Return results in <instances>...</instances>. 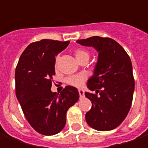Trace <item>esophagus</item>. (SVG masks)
Returning a JSON list of instances; mask_svg holds the SVG:
<instances>
[{
  "label": "esophagus",
  "mask_w": 148,
  "mask_h": 148,
  "mask_svg": "<svg viewBox=\"0 0 148 148\" xmlns=\"http://www.w3.org/2000/svg\"><path fill=\"white\" fill-rule=\"evenodd\" d=\"M78 93H79L80 97H82L85 95V92H84L83 90H78Z\"/></svg>",
  "instance_id": "1"
}]
</instances>
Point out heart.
<instances>
[{"label": "heart", "instance_id": "heart-1", "mask_svg": "<svg viewBox=\"0 0 148 148\" xmlns=\"http://www.w3.org/2000/svg\"><path fill=\"white\" fill-rule=\"evenodd\" d=\"M74 55H75V57L78 62H80L81 60L85 59V58L89 59V58H90V52L84 48H77L74 51ZM59 59H60V57L57 56L56 59H55V67L58 66ZM86 75H85V74H75V75H71L70 77H68L66 79V82L68 85H70L71 86L82 87L85 83V82L86 81Z\"/></svg>", "mask_w": 148, "mask_h": 148}]
</instances>
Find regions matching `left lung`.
Instances as JSON below:
<instances>
[{"instance_id":"8db88e82","label":"left lung","mask_w":148,"mask_h":148,"mask_svg":"<svg viewBox=\"0 0 148 148\" xmlns=\"http://www.w3.org/2000/svg\"><path fill=\"white\" fill-rule=\"evenodd\" d=\"M77 42L98 51L94 74L87 83L94 93H85L92 102L86 114L87 124L96 130H112L124 121L132 106L135 82L130 57L111 38L93 36Z\"/></svg>"}]
</instances>
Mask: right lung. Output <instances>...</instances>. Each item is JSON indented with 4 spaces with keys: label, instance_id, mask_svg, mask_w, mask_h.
Wrapping results in <instances>:
<instances>
[{
    "label": "right lung",
    "instance_id": "1",
    "mask_svg": "<svg viewBox=\"0 0 148 148\" xmlns=\"http://www.w3.org/2000/svg\"><path fill=\"white\" fill-rule=\"evenodd\" d=\"M69 41L42 39L27 46L15 71L16 95L25 117L37 132L52 136L62 130L70 107L79 99L78 91L66 86L60 94L51 90L55 74V56Z\"/></svg>",
    "mask_w": 148,
    "mask_h": 148
}]
</instances>
